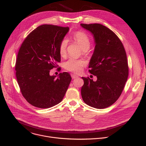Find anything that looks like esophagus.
Here are the masks:
<instances>
[{
    "mask_svg": "<svg viewBox=\"0 0 146 146\" xmlns=\"http://www.w3.org/2000/svg\"><path fill=\"white\" fill-rule=\"evenodd\" d=\"M71 76H72V79H76V78H79L78 76L76 75V74H72L71 75Z\"/></svg>",
    "mask_w": 146,
    "mask_h": 146,
    "instance_id": "1",
    "label": "esophagus"
}]
</instances>
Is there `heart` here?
Wrapping results in <instances>:
<instances>
[{"label":"heart","mask_w":146,"mask_h":146,"mask_svg":"<svg viewBox=\"0 0 146 146\" xmlns=\"http://www.w3.org/2000/svg\"><path fill=\"white\" fill-rule=\"evenodd\" d=\"M73 39L80 46L83 51H87L90 46V40L88 35L82 31H77L73 35ZM68 41L66 38L61 40L59 45V52L61 56H64L67 52ZM85 62L83 60L70 58L64 63V68L68 71L80 73Z\"/></svg>","instance_id":"1"}]
</instances>
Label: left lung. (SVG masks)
<instances>
[{
    "label": "left lung",
    "instance_id": "obj_1",
    "mask_svg": "<svg viewBox=\"0 0 146 146\" xmlns=\"http://www.w3.org/2000/svg\"><path fill=\"white\" fill-rule=\"evenodd\" d=\"M80 25L94 37L95 47L89 72L97 77L95 82L82 78V97L89 106L104 109L117 101L125 86L128 76L126 52L119 38L108 28L99 24Z\"/></svg>",
    "mask_w": 146,
    "mask_h": 146
}]
</instances>
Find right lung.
Masks as SVG:
<instances>
[{"mask_svg": "<svg viewBox=\"0 0 146 146\" xmlns=\"http://www.w3.org/2000/svg\"><path fill=\"white\" fill-rule=\"evenodd\" d=\"M69 28L42 25L29 33L19 50L15 64L17 79L22 95L39 108L59 104L72 78L67 72L50 76V70L60 62L59 45Z\"/></svg>", "mask_w": 146, "mask_h": 146, "instance_id": "1", "label": "right lung"}]
</instances>
